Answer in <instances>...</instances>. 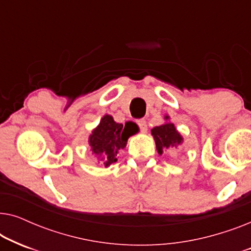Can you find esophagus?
Returning <instances> with one entry per match:
<instances>
[{
	"label": "esophagus",
	"mask_w": 251,
	"mask_h": 251,
	"mask_svg": "<svg viewBox=\"0 0 251 251\" xmlns=\"http://www.w3.org/2000/svg\"><path fill=\"white\" fill-rule=\"evenodd\" d=\"M137 125H138L140 131L144 132V133H145V132L147 131V122H146V120H144V119L138 120V122H137Z\"/></svg>",
	"instance_id": "1"
}]
</instances>
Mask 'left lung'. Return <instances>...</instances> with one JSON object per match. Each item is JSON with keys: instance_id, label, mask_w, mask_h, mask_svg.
I'll list each match as a JSON object with an SVG mask.
<instances>
[{"instance_id": "obj_1", "label": "left lung", "mask_w": 251, "mask_h": 251, "mask_svg": "<svg viewBox=\"0 0 251 251\" xmlns=\"http://www.w3.org/2000/svg\"><path fill=\"white\" fill-rule=\"evenodd\" d=\"M169 119V116H166V120ZM152 136L154 137L156 144V150L159 154H162L163 150L176 149L178 145L183 143V137L179 135L175 128L174 123H166V125L155 126L151 130Z\"/></svg>"}]
</instances>
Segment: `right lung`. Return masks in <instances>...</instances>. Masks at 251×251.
I'll list each match as a JSON object with an SVG mask.
<instances>
[{
	"mask_svg": "<svg viewBox=\"0 0 251 251\" xmlns=\"http://www.w3.org/2000/svg\"><path fill=\"white\" fill-rule=\"evenodd\" d=\"M131 135V129L123 128V125L116 123L111 115H105L90 135L89 144L99 161L105 167H109L118 161V152L125 149L126 140Z\"/></svg>",
	"mask_w": 251,
	"mask_h": 251,
	"instance_id": "1",
	"label": "right lung"
}]
</instances>
